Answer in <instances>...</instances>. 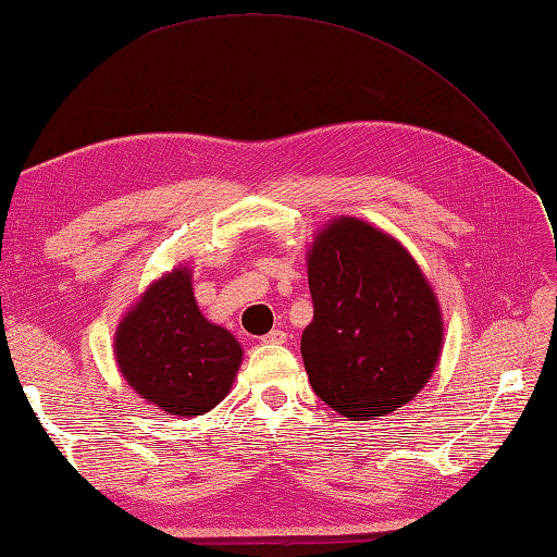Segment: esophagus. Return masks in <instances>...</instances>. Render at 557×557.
Returning <instances> with one entry per match:
<instances>
[{"instance_id":"1","label":"esophagus","mask_w":557,"mask_h":557,"mask_svg":"<svg viewBox=\"0 0 557 557\" xmlns=\"http://www.w3.org/2000/svg\"><path fill=\"white\" fill-rule=\"evenodd\" d=\"M286 333H283V331H271V333H267L264 337H262V343H267V345H283V343H286Z\"/></svg>"}]
</instances>
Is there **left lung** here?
<instances>
[{
    "label": "left lung",
    "instance_id": "obj_1",
    "mask_svg": "<svg viewBox=\"0 0 557 557\" xmlns=\"http://www.w3.org/2000/svg\"><path fill=\"white\" fill-rule=\"evenodd\" d=\"M314 319L302 359L317 397L349 420L409 404L435 373L444 319L413 255L383 228L333 216L307 250Z\"/></svg>",
    "mask_w": 557,
    "mask_h": 557
}]
</instances>
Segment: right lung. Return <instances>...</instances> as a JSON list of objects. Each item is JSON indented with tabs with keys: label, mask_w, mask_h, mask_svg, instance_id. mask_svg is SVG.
Masks as SVG:
<instances>
[{
	"label": "right lung",
	"mask_w": 557,
	"mask_h": 557,
	"mask_svg": "<svg viewBox=\"0 0 557 557\" xmlns=\"http://www.w3.org/2000/svg\"><path fill=\"white\" fill-rule=\"evenodd\" d=\"M113 351L125 383L170 416L212 411L243 361L236 337L202 317L191 269L174 267L148 286L120 319Z\"/></svg>",
	"instance_id": "obj_1"
}]
</instances>
